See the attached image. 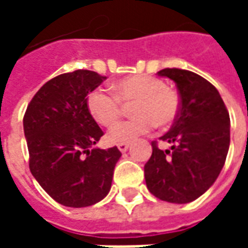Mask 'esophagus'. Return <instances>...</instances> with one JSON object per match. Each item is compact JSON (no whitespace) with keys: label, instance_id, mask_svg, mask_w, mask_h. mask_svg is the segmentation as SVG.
Instances as JSON below:
<instances>
[{"label":"esophagus","instance_id":"obj_1","mask_svg":"<svg viewBox=\"0 0 248 248\" xmlns=\"http://www.w3.org/2000/svg\"><path fill=\"white\" fill-rule=\"evenodd\" d=\"M129 143H118V149L121 153H126V151L129 150Z\"/></svg>","mask_w":248,"mask_h":248}]
</instances>
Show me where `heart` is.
Here are the masks:
<instances>
[{"label": "heart", "instance_id": "b5f03b06", "mask_svg": "<svg viewBox=\"0 0 248 248\" xmlns=\"http://www.w3.org/2000/svg\"><path fill=\"white\" fill-rule=\"evenodd\" d=\"M114 95L102 89L93 90L86 106L93 119L103 127H113L122 114V105H130L134 118L115 126L108 135L111 143H124L147 134L154 126L167 127L179 114V97L165 81L147 74L121 78L113 83Z\"/></svg>", "mask_w": 248, "mask_h": 248}]
</instances>
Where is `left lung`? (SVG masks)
<instances>
[{"mask_svg": "<svg viewBox=\"0 0 248 248\" xmlns=\"http://www.w3.org/2000/svg\"><path fill=\"white\" fill-rule=\"evenodd\" d=\"M177 85L179 114L159 140L171 150L158 149L145 165L146 186L161 201L190 203L207 191L223 169L230 146V115L219 92L190 70L163 69L156 73Z\"/></svg>", "mask_w": 248, "mask_h": 248, "instance_id": "8db88e82", "label": "left lung"}]
</instances>
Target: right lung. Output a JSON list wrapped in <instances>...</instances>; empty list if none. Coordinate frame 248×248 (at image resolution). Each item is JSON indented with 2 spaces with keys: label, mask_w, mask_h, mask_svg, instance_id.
I'll list each match as a JSON object with an SVG mask.
<instances>
[{
  "label": "right lung",
  "mask_w": 248,
  "mask_h": 248,
  "mask_svg": "<svg viewBox=\"0 0 248 248\" xmlns=\"http://www.w3.org/2000/svg\"><path fill=\"white\" fill-rule=\"evenodd\" d=\"M106 77L92 70L65 73L35 93L24 117L30 171L56 202L87 207L106 197L121 151L94 147L103 131L86 106L87 94Z\"/></svg>",
  "instance_id": "1"
}]
</instances>
